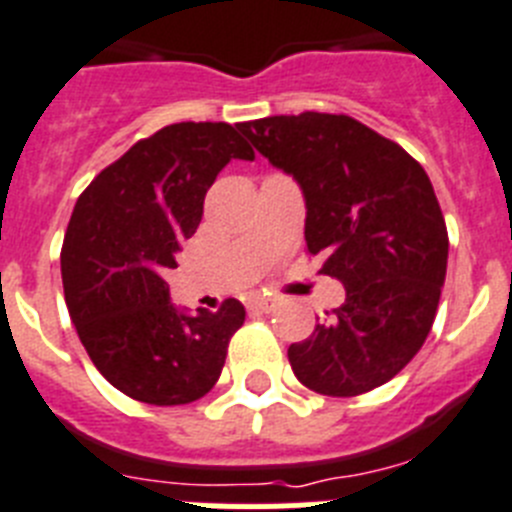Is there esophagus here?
<instances>
[{
	"mask_svg": "<svg viewBox=\"0 0 512 512\" xmlns=\"http://www.w3.org/2000/svg\"><path fill=\"white\" fill-rule=\"evenodd\" d=\"M278 309V299L273 296H255L250 301V311H262V314H270V311Z\"/></svg>",
	"mask_w": 512,
	"mask_h": 512,
	"instance_id": "esophagus-1",
	"label": "esophagus"
}]
</instances>
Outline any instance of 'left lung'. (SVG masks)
<instances>
[{
  "label": "left lung",
  "instance_id": "1",
  "mask_svg": "<svg viewBox=\"0 0 512 512\" xmlns=\"http://www.w3.org/2000/svg\"><path fill=\"white\" fill-rule=\"evenodd\" d=\"M239 131L299 182L306 250L345 304L288 348L296 379L355 397L394 379L422 348L446 281L448 231L420 164L350 115H273Z\"/></svg>",
  "mask_w": 512,
  "mask_h": 512
}]
</instances>
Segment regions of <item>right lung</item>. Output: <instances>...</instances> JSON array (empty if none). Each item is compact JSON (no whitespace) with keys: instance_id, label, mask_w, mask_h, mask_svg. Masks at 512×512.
I'll return each instance as SVG.
<instances>
[{"instance_id":"obj_1","label":"right lung","mask_w":512,"mask_h":512,"mask_svg":"<svg viewBox=\"0 0 512 512\" xmlns=\"http://www.w3.org/2000/svg\"><path fill=\"white\" fill-rule=\"evenodd\" d=\"M239 128V126H237ZM229 123H172L141 139L79 195L61 250L71 322L97 371L157 407L201 399L219 381L244 306L177 309L164 281L231 159L255 151Z\"/></svg>"}]
</instances>
